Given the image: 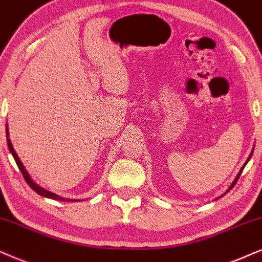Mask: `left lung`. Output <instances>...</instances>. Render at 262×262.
<instances>
[{
  "label": "left lung",
  "mask_w": 262,
  "mask_h": 262,
  "mask_svg": "<svg viewBox=\"0 0 262 262\" xmlns=\"http://www.w3.org/2000/svg\"><path fill=\"white\" fill-rule=\"evenodd\" d=\"M251 155H253V152H251V154H250V156H249V158H248V160H247V162H246V163H244V165H243V167H242V169L239 170V173H238V175H237V177H236V179H234V181H233V183H232V185H231V186H230V187H228V190L226 191V193H227V192H228V191H230V190H231V188H232V187L234 186V185H236V183H237V180H238V179H239V177H241L242 171H243V169H244V167H246V164L248 163V162H249V160H250V157H251ZM226 193H224V194H226Z\"/></svg>",
  "instance_id": "left-lung-1"
}]
</instances>
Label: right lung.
Masks as SVG:
<instances>
[{
  "label": "right lung",
  "mask_w": 262,
  "mask_h": 262,
  "mask_svg": "<svg viewBox=\"0 0 262 262\" xmlns=\"http://www.w3.org/2000/svg\"><path fill=\"white\" fill-rule=\"evenodd\" d=\"M6 133H7V145H8L9 151H11V154L13 155V157H14V160L16 162V165H18V168H19V169H20L23 177H24V179H25V181H26V183H28V185L32 188V190H34L35 192H37V193L41 194V196L52 198V200H57V201H61V202L62 201H66V202H68V201L69 202H70V201L71 202L76 201V200H65V198H62L60 196H57V194L53 193V192H49L47 190H45V188H42L41 186H38L37 184L34 183V180H32L31 177H30L28 171H26L25 167H24V165H23L20 158L18 157V155H16V152L14 151V148H13V146H12V142H11V140H9V137H8V128H6Z\"/></svg>",
  "instance_id": "add662e5"
}]
</instances>
